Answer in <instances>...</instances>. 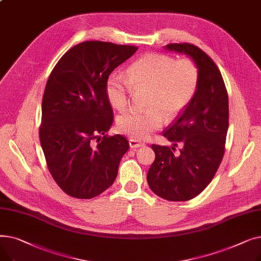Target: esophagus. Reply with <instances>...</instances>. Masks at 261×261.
Returning <instances> with one entry per match:
<instances>
[{
    "label": "esophagus",
    "mask_w": 261,
    "mask_h": 261,
    "mask_svg": "<svg viewBox=\"0 0 261 261\" xmlns=\"http://www.w3.org/2000/svg\"><path fill=\"white\" fill-rule=\"evenodd\" d=\"M129 145H130V148L131 149H134V148H139V147H142V146H144L145 144L144 143H141V142H138V141H135V140H129Z\"/></svg>",
    "instance_id": "esophagus-1"
}]
</instances>
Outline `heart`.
Returning <instances> with one entry per match:
<instances>
[{
	"mask_svg": "<svg viewBox=\"0 0 261 261\" xmlns=\"http://www.w3.org/2000/svg\"><path fill=\"white\" fill-rule=\"evenodd\" d=\"M199 82L195 62L184 58L176 60L163 54H146L135 60L127 70V76L110 74L106 82V94L112 107L122 110L129 101L132 88H148L145 110H129L117 118V129L132 140L147 139L172 119L193 100Z\"/></svg>",
	"mask_w": 261,
	"mask_h": 261,
	"instance_id": "obj_1",
	"label": "heart"
}]
</instances>
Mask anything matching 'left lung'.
I'll list each match as a JSON object with an SVG mask.
<instances>
[{
    "mask_svg": "<svg viewBox=\"0 0 261 261\" xmlns=\"http://www.w3.org/2000/svg\"><path fill=\"white\" fill-rule=\"evenodd\" d=\"M164 48L193 60L199 82L193 100L163 132L173 146H151L155 160L147 181L163 199L188 201L206 188L220 166L228 128V96L219 68L198 46L171 43ZM177 142L184 148L174 155Z\"/></svg>",
    "mask_w": 261,
    "mask_h": 261,
    "instance_id": "8db88e82",
    "label": "left lung"
}]
</instances>
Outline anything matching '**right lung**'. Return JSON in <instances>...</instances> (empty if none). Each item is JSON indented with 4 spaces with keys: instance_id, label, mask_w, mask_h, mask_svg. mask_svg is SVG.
Wrapping results in <instances>:
<instances>
[{
    "instance_id": "obj_1",
    "label": "right lung",
    "mask_w": 261,
    "mask_h": 261,
    "mask_svg": "<svg viewBox=\"0 0 261 261\" xmlns=\"http://www.w3.org/2000/svg\"><path fill=\"white\" fill-rule=\"evenodd\" d=\"M136 50L131 45L86 41L68 49L48 77L40 142L51 176L68 196L92 199L116 179L129 142L120 134L105 135L113 123L106 82Z\"/></svg>"
}]
</instances>
